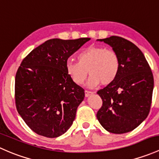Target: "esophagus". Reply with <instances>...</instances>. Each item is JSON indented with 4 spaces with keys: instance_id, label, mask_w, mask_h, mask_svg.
Wrapping results in <instances>:
<instances>
[{
    "instance_id": "1",
    "label": "esophagus",
    "mask_w": 159,
    "mask_h": 159,
    "mask_svg": "<svg viewBox=\"0 0 159 159\" xmlns=\"http://www.w3.org/2000/svg\"><path fill=\"white\" fill-rule=\"evenodd\" d=\"M92 94H93V92H90V91H87L86 90L85 91V96H86V97H88V96H91Z\"/></svg>"
}]
</instances>
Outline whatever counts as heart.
Masks as SVG:
<instances>
[{"mask_svg":"<svg viewBox=\"0 0 159 159\" xmlns=\"http://www.w3.org/2000/svg\"><path fill=\"white\" fill-rule=\"evenodd\" d=\"M78 62L69 60L66 70L73 82L82 85L89 75L87 86L95 88L100 83L109 85L115 81L120 71L119 56L114 50L102 47H88L78 55Z\"/></svg>","mask_w":159,"mask_h":159,"instance_id":"b5f03b06","label":"heart"}]
</instances>
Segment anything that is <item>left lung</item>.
<instances>
[{
    "instance_id": "left-lung-1",
    "label": "left lung",
    "mask_w": 159,
    "mask_h": 159,
    "mask_svg": "<svg viewBox=\"0 0 159 159\" xmlns=\"http://www.w3.org/2000/svg\"><path fill=\"white\" fill-rule=\"evenodd\" d=\"M97 41L112 47L120 59L121 67L115 81L97 92L102 106L96 117L108 132L126 133L137 128L149 113L152 73L142 52L132 42L117 36Z\"/></svg>"
}]
</instances>
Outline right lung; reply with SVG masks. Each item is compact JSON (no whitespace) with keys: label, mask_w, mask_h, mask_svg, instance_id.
<instances>
[{"label":"right lung","mask_w":159,"mask_h":159,"mask_svg":"<svg viewBox=\"0 0 159 159\" xmlns=\"http://www.w3.org/2000/svg\"><path fill=\"white\" fill-rule=\"evenodd\" d=\"M90 38L47 40L23 60L16 73L17 112L34 132L47 138L64 134L85 97L69 76L66 63Z\"/></svg>","instance_id":"add662e5"}]
</instances>
